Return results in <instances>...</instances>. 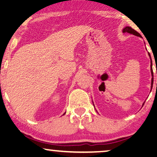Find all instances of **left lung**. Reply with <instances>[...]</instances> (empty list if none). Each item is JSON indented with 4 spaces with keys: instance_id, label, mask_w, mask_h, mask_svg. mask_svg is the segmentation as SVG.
Returning <instances> with one entry per match:
<instances>
[{
    "instance_id": "obj_1",
    "label": "left lung",
    "mask_w": 157,
    "mask_h": 157,
    "mask_svg": "<svg viewBox=\"0 0 157 157\" xmlns=\"http://www.w3.org/2000/svg\"><path fill=\"white\" fill-rule=\"evenodd\" d=\"M123 33H129V34H134V35L135 36H140L141 37V35L138 33V32H136L135 30H134V29L132 28L131 27H129V26H127V27L124 28L123 30ZM148 55L149 56H150V60H151V65H150V67H151V73H152V75L153 76V71H152V59H151V56H150V53L148 52ZM152 85H153V77L152 78V86H151V89L152 88ZM143 105H144V103H143Z\"/></svg>"
}]
</instances>
